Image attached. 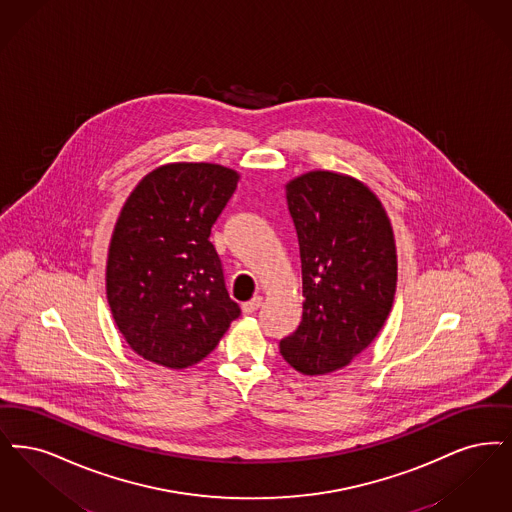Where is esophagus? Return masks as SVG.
Returning <instances> with one entry per match:
<instances>
[{
  "mask_svg": "<svg viewBox=\"0 0 512 512\" xmlns=\"http://www.w3.org/2000/svg\"><path fill=\"white\" fill-rule=\"evenodd\" d=\"M260 306H262V298H260V296H254V298H250L248 302L243 304V312H245L246 315H250V313L256 312Z\"/></svg>",
  "mask_w": 512,
  "mask_h": 512,
  "instance_id": "esophagus-1",
  "label": "esophagus"
}]
</instances>
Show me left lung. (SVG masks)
Here are the masks:
<instances>
[{"instance_id":"left-lung-1","label":"left lung","mask_w":512,"mask_h":512,"mask_svg":"<svg viewBox=\"0 0 512 512\" xmlns=\"http://www.w3.org/2000/svg\"><path fill=\"white\" fill-rule=\"evenodd\" d=\"M287 202L300 246L304 310L279 350L296 371L323 375L361 354L392 310L394 233L380 200L348 176H300L287 185Z\"/></svg>"}]
</instances>
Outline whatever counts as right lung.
I'll list each match as a JSON object with an SVG mask.
<instances>
[{"label": "right lung", "mask_w": 512, "mask_h": 512, "mask_svg": "<svg viewBox=\"0 0 512 512\" xmlns=\"http://www.w3.org/2000/svg\"><path fill=\"white\" fill-rule=\"evenodd\" d=\"M237 181L218 164H168L126 200L109 248L107 298L135 354L170 369L195 365L241 315L210 243Z\"/></svg>", "instance_id": "1"}]
</instances>
